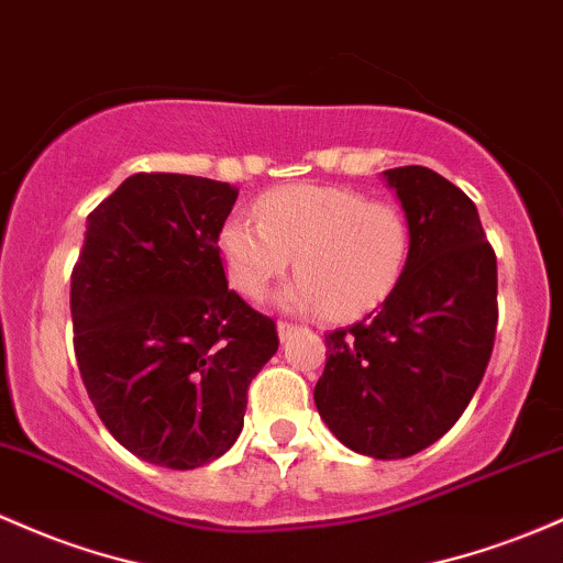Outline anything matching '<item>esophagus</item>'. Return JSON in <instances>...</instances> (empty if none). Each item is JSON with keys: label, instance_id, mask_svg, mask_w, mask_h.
Returning a JSON list of instances; mask_svg holds the SVG:
<instances>
[{"label": "esophagus", "instance_id": "1", "mask_svg": "<svg viewBox=\"0 0 563 563\" xmlns=\"http://www.w3.org/2000/svg\"><path fill=\"white\" fill-rule=\"evenodd\" d=\"M294 331H296V325H294V323H288V320H280V323H277V333H280L283 342H286V339L291 336Z\"/></svg>", "mask_w": 563, "mask_h": 563}]
</instances>
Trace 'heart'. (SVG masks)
Listing matches in <instances>:
<instances>
[{"label": "heart", "instance_id": "b5f03b06", "mask_svg": "<svg viewBox=\"0 0 563 563\" xmlns=\"http://www.w3.org/2000/svg\"><path fill=\"white\" fill-rule=\"evenodd\" d=\"M409 224L398 206L347 187L291 184L256 202V219L230 213L216 234L232 286L262 299L291 267L299 275L275 305L288 312L323 310L352 320L376 310L398 288L409 262Z\"/></svg>", "mask_w": 563, "mask_h": 563}]
</instances>
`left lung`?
<instances>
[{"label":"left lung","mask_w":563,"mask_h":563,"mask_svg":"<svg viewBox=\"0 0 563 563\" xmlns=\"http://www.w3.org/2000/svg\"><path fill=\"white\" fill-rule=\"evenodd\" d=\"M409 224V262L376 312L325 336L314 406L344 446L404 460L471 404L497 331V256L478 208L422 165L382 173Z\"/></svg>","instance_id":"1"}]
</instances>
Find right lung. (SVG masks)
Segmentation results:
<instances>
[{"mask_svg": "<svg viewBox=\"0 0 563 563\" xmlns=\"http://www.w3.org/2000/svg\"><path fill=\"white\" fill-rule=\"evenodd\" d=\"M238 189L135 173L88 216L71 272L74 352L107 430L128 452L195 471L230 452L275 320L230 291L216 234Z\"/></svg>", "mask_w": 563, "mask_h": 563, "instance_id": "add662e5", "label": "right lung"}]
</instances>
